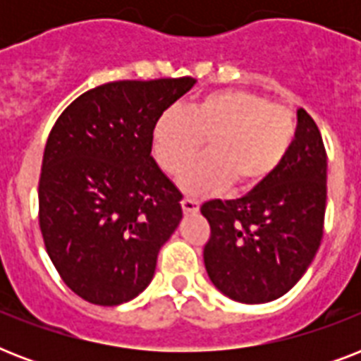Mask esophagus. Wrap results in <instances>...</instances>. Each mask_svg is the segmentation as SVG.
Instances as JSON below:
<instances>
[{"label": "esophagus", "mask_w": 361, "mask_h": 361, "mask_svg": "<svg viewBox=\"0 0 361 361\" xmlns=\"http://www.w3.org/2000/svg\"><path fill=\"white\" fill-rule=\"evenodd\" d=\"M181 208H183L185 214H197L198 202L197 200H192V198H183V200H181Z\"/></svg>", "instance_id": "34e87169"}]
</instances>
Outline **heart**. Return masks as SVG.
Masks as SVG:
<instances>
[{
  "label": "heart",
  "mask_w": 361,
  "mask_h": 361,
  "mask_svg": "<svg viewBox=\"0 0 361 361\" xmlns=\"http://www.w3.org/2000/svg\"><path fill=\"white\" fill-rule=\"evenodd\" d=\"M296 138V118L260 93L221 90L192 103L187 112L166 110L152 133V152L172 176L185 172L204 140L209 153L183 178L185 191L208 195L234 183L260 185L285 163Z\"/></svg>",
  "instance_id": "1"
}]
</instances>
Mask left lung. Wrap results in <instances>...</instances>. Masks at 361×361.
Wrapping results in <instances>:
<instances>
[{"label":"left lung","instance_id":"obj_1","mask_svg":"<svg viewBox=\"0 0 361 361\" xmlns=\"http://www.w3.org/2000/svg\"><path fill=\"white\" fill-rule=\"evenodd\" d=\"M326 166L319 127L300 109L294 144L269 180L236 200L202 204L212 228L204 264L225 296L266 303L302 279L324 232Z\"/></svg>","mask_w":361,"mask_h":361}]
</instances>
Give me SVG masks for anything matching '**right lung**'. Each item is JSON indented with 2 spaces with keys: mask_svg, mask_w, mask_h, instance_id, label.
<instances>
[{
  "mask_svg": "<svg viewBox=\"0 0 361 361\" xmlns=\"http://www.w3.org/2000/svg\"><path fill=\"white\" fill-rule=\"evenodd\" d=\"M195 78L116 80L82 93L48 135L39 226L63 283L95 305H120L155 274L181 221L178 187L152 157L155 121Z\"/></svg>",
  "mask_w": 361,
  "mask_h": 361,
  "instance_id": "right-lung-1",
  "label": "right lung"
}]
</instances>
